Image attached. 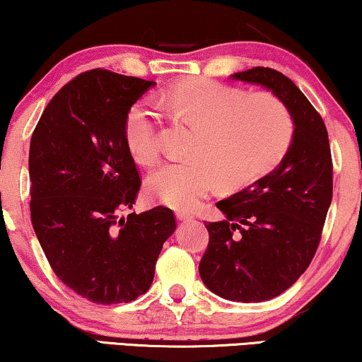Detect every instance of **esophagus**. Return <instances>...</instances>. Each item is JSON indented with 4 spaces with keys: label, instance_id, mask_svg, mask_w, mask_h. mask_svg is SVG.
I'll return each instance as SVG.
<instances>
[{
    "label": "esophagus",
    "instance_id": "1",
    "mask_svg": "<svg viewBox=\"0 0 362 362\" xmlns=\"http://www.w3.org/2000/svg\"><path fill=\"white\" fill-rule=\"evenodd\" d=\"M176 216H177V220H181V221L192 220V215L189 214V212H182V210H180V212H176Z\"/></svg>",
    "mask_w": 362,
    "mask_h": 362
}]
</instances>
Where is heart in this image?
I'll return each mask as SVG.
<instances>
[{
  "label": "heart",
  "mask_w": 362,
  "mask_h": 362,
  "mask_svg": "<svg viewBox=\"0 0 362 362\" xmlns=\"http://www.w3.org/2000/svg\"><path fill=\"white\" fill-rule=\"evenodd\" d=\"M158 103L199 129L189 155L165 163L147 181L153 199L191 210L220 185L241 191L272 173L290 152L296 124L290 108L272 93H252L210 79L175 86ZM124 139L141 165L162 153L160 115L146 103L132 105L124 119Z\"/></svg>",
  "instance_id": "b5f03b06"
}]
</instances>
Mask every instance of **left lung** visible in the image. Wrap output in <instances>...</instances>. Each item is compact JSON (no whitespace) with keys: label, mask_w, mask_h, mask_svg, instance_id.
<instances>
[{"label":"left lung","mask_w":362,"mask_h":362,"mask_svg":"<svg viewBox=\"0 0 362 362\" xmlns=\"http://www.w3.org/2000/svg\"><path fill=\"white\" fill-rule=\"evenodd\" d=\"M233 79L270 88L296 124L280 166L216 202L226 218L205 225L202 281L225 299L260 303L286 291L313 262L332 202L333 163L324 119L291 79L262 66Z\"/></svg>","instance_id":"left-lung-1"}]
</instances>
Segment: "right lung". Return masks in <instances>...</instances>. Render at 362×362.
<instances>
[{
	"label": "right lung",
	"instance_id": "obj_1",
	"mask_svg": "<svg viewBox=\"0 0 362 362\" xmlns=\"http://www.w3.org/2000/svg\"><path fill=\"white\" fill-rule=\"evenodd\" d=\"M150 86L108 69L82 72L49 100L30 139L33 230L59 280L97 304L146 293L176 230L163 205L119 218L142 182L124 119Z\"/></svg>",
	"mask_w": 362,
	"mask_h": 362
}]
</instances>
